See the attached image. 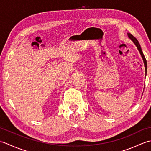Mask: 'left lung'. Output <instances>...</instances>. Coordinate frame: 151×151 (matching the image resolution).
Segmentation results:
<instances>
[{
  "mask_svg": "<svg viewBox=\"0 0 151 151\" xmlns=\"http://www.w3.org/2000/svg\"><path fill=\"white\" fill-rule=\"evenodd\" d=\"M127 34H128V36H129V37L130 38V39L133 41V43H134V44H135V45L136 46L137 49H138V50H139V53H140V54H141V56H142V57L143 60V62H144V65H145V76H146V75H147V60H146V59H145V56H144V54H143V52H142V48H141V46H140V45H139V42H138V41L137 40V39H136V37H134L131 34L128 33Z\"/></svg>",
  "mask_w": 151,
  "mask_h": 151,
  "instance_id": "left-lung-1",
  "label": "left lung"
}]
</instances>
